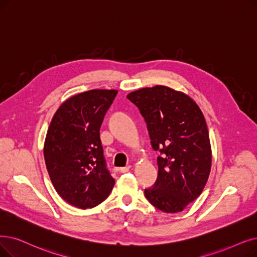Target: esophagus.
<instances>
[{"instance_id": "obj_1", "label": "esophagus", "mask_w": 257, "mask_h": 257, "mask_svg": "<svg viewBox=\"0 0 257 257\" xmlns=\"http://www.w3.org/2000/svg\"><path fill=\"white\" fill-rule=\"evenodd\" d=\"M130 170V166H127V167H121V168L118 169V172L119 173H126Z\"/></svg>"}]
</instances>
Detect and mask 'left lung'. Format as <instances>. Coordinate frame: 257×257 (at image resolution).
Masks as SVG:
<instances>
[{
	"mask_svg": "<svg viewBox=\"0 0 257 257\" xmlns=\"http://www.w3.org/2000/svg\"><path fill=\"white\" fill-rule=\"evenodd\" d=\"M145 118L151 146L160 151L159 175L145 196L166 213L183 211L208 181L212 153L205 116L184 92L156 85L127 95Z\"/></svg>",
	"mask_w": 257,
	"mask_h": 257,
	"instance_id": "1",
	"label": "left lung"
}]
</instances>
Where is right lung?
<instances>
[{
  "label": "right lung",
  "mask_w": 257,
  "mask_h": 257,
  "mask_svg": "<svg viewBox=\"0 0 257 257\" xmlns=\"http://www.w3.org/2000/svg\"><path fill=\"white\" fill-rule=\"evenodd\" d=\"M117 90L93 89L69 97L48 128L44 158L59 195L80 209L101 204L114 186L99 139V128Z\"/></svg>",
  "instance_id": "add662e5"
}]
</instances>
